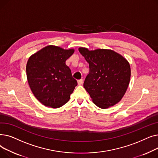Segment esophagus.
I'll list each match as a JSON object with an SVG mask.
<instances>
[{"instance_id": "esophagus-1", "label": "esophagus", "mask_w": 158, "mask_h": 158, "mask_svg": "<svg viewBox=\"0 0 158 158\" xmlns=\"http://www.w3.org/2000/svg\"><path fill=\"white\" fill-rule=\"evenodd\" d=\"M77 82H78V85H82V82H83V80L82 79H79L77 81Z\"/></svg>"}]
</instances>
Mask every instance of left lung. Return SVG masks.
Returning <instances> with one entry per match:
<instances>
[{
    "label": "left lung",
    "instance_id": "1",
    "mask_svg": "<svg viewBox=\"0 0 158 158\" xmlns=\"http://www.w3.org/2000/svg\"><path fill=\"white\" fill-rule=\"evenodd\" d=\"M79 51L89 63V72L83 86L94 103L106 109L120 102L130 82L131 68L127 60L110 49L89 51L80 47Z\"/></svg>",
    "mask_w": 158,
    "mask_h": 158
}]
</instances>
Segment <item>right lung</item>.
Returning a JSON list of instances; mask_svg holds the SVG:
<instances>
[{
    "instance_id": "right-lung-1",
    "label": "right lung",
    "mask_w": 158,
    "mask_h": 158,
    "mask_svg": "<svg viewBox=\"0 0 158 158\" xmlns=\"http://www.w3.org/2000/svg\"><path fill=\"white\" fill-rule=\"evenodd\" d=\"M73 52L72 48L48 45L29 58L28 83L32 94L44 106L57 108L69 101L77 82L65 62Z\"/></svg>"
}]
</instances>
